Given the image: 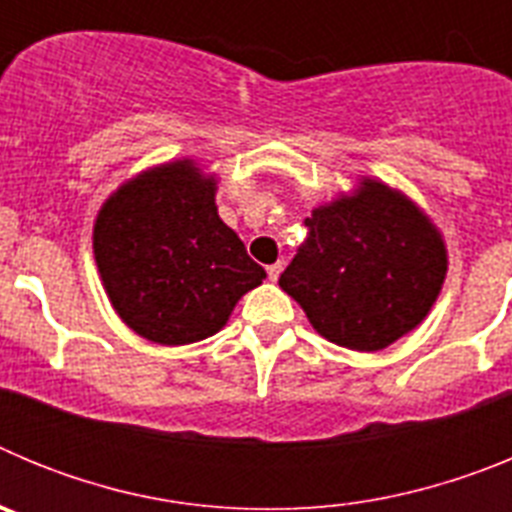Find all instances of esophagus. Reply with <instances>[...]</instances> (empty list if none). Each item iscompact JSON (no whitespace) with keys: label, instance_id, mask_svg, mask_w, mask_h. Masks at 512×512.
<instances>
[{"label":"esophagus","instance_id":"1","mask_svg":"<svg viewBox=\"0 0 512 512\" xmlns=\"http://www.w3.org/2000/svg\"><path fill=\"white\" fill-rule=\"evenodd\" d=\"M282 269H284V264H282V261H277V264L266 266V274H269V279H271V282H277V279H279V274H282Z\"/></svg>","mask_w":512,"mask_h":512}]
</instances>
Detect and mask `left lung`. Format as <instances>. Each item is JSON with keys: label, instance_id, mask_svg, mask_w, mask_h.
I'll list each match as a JSON object with an SVG mask.
<instances>
[{"label": "left lung", "instance_id": "1", "mask_svg": "<svg viewBox=\"0 0 512 512\" xmlns=\"http://www.w3.org/2000/svg\"><path fill=\"white\" fill-rule=\"evenodd\" d=\"M305 246L279 287L325 341L382 351L418 328L449 269L441 230L405 192L374 176L312 207Z\"/></svg>", "mask_w": 512, "mask_h": 512}]
</instances>
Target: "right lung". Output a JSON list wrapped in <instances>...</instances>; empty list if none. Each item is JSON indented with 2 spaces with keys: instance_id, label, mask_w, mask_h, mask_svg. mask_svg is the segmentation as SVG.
Returning a JSON list of instances; mask_svg holds the SVG:
<instances>
[{
  "instance_id": "add662e5",
  "label": "right lung",
  "mask_w": 512,
  "mask_h": 512,
  "mask_svg": "<svg viewBox=\"0 0 512 512\" xmlns=\"http://www.w3.org/2000/svg\"><path fill=\"white\" fill-rule=\"evenodd\" d=\"M217 174L174 158L125 179L94 220V261L120 320L140 338L187 346L223 330L266 271L215 205Z\"/></svg>"
}]
</instances>
